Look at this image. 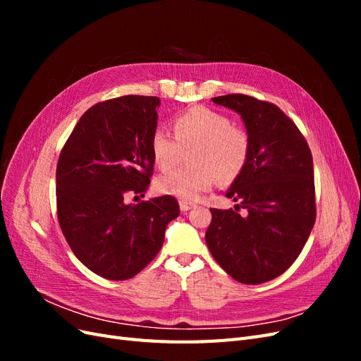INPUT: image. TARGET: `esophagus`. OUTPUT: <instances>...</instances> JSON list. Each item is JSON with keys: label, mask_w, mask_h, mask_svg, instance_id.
Wrapping results in <instances>:
<instances>
[{"label": "esophagus", "mask_w": 361, "mask_h": 361, "mask_svg": "<svg viewBox=\"0 0 361 361\" xmlns=\"http://www.w3.org/2000/svg\"><path fill=\"white\" fill-rule=\"evenodd\" d=\"M179 207H180L182 212H187V211L192 209L194 204H192V203H188V202H179Z\"/></svg>", "instance_id": "esophagus-1"}]
</instances>
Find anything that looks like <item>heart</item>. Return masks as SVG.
Listing matches in <instances>:
<instances>
[{"instance_id":"obj_1","label":"heart","mask_w":361,"mask_h":361,"mask_svg":"<svg viewBox=\"0 0 361 361\" xmlns=\"http://www.w3.org/2000/svg\"><path fill=\"white\" fill-rule=\"evenodd\" d=\"M171 137L157 129L150 137V154L161 170L176 166L182 150L192 167L162 174L155 182L157 191L182 202L197 200L209 190L215 179L233 182L247 166L250 137L244 129L233 126L227 116L207 106H192L173 118Z\"/></svg>"}]
</instances>
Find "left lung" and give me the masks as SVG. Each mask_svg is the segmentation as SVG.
I'll return each instance as SVG.
<instances>
[{"mask_svg": "<svg viewBox=\"0 0 361 361\" xmlns=\"http://www.w3.org/2000/svg\"><path fill=\"white\" fill-rule=\"evenodd\" d=\"M212 101L241 116L250 155L226 192L238 204L211 209L204 239L228 276L259 285L281 276L310 236L316 218L313 158L297 125L274 104L247 94Z\"/></svg>", "mask_w": 361, "mask_h": 361, "instance_id": "obj_1", "label": "left lung"}]
</instances>
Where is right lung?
<instances>
[{
	"mask_svg": "<svg viewBox=\"0 0 361 361\" xmlns=\"http://www.w3.org/2000/svg\"><path fill=\"white\" fill-rule=\"evenodd\" d=\"M155 96H120L87 110L64 145L56 173L57 215L73 255L94 274L128 280L155 259L167 224L179 216L171 195L137 204L154 173L150 137Z\"/></svg>",
	"mask_w": 361,
	"mask_h": 361,
	"instance_id": "right-lung-1",
	"label": "right lung"
}]
</instances>
